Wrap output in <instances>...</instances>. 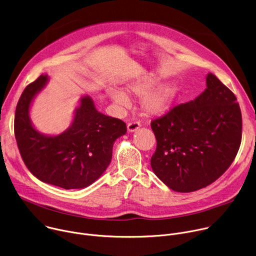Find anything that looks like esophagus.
Segmentation results:
<instances>
[{
  "mask_svg": "<svg viewBox=\"0 0 256 256\" xmlns=\"http://www.w3.org/2000/svg\"><path fill=\"white\" fill-rule=\"evenodd\" d=\"M140 124L138 122H130L128 124V130L130 132H136L140 128Z\"/></svg>",
  "mask_w": 256,
  "mask_h": 256,
  "instance_id": "34e87169",
  "label": "esophagus"
}]
</instances>
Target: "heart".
I'll return each instance as SVG.
<instances>
[{"label": "heart", "mask_w": 256, "mask_h": 256, "mask_svg": "<svg viewBox=\"0 0 256 256\" xmlns=\"http://www.w3.org/2000/svg\"><path fill=\"white\" fill-rule=\"evenodd\" d=\"M157 84L156 80H148L140 83H136L128 87V92L136 96H142L140 100V107L142 112L150 116H158L164 114L169 108L174 96L176 89L172 84H164L151 91ZM112 97L116 104L120 107H126L130 103L128 96L120 90L114 89L112 91Z\"/></svg>", "instance_id": "heart-1"}]
</instances>
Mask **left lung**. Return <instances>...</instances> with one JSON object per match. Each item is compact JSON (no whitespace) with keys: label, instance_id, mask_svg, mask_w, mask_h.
Wrapping results in <instances>:
<instances>
[{"label":"left lung","instance_id":"obj_1","mask_svg":"<svg viewBox=\"0 0 256 256\" xmlns=\"http://www.w3.org/2000/svg\"><path fill=\"white\" fill-rule=\"evenodd\" d=\"M157 140L151 166L172 190L192 192L222 176L242 138V116L234 93L212 72L194 100L176 105L151 122Z\"/></svg>","mask_w":256,"mask_h":256}]
</instances>
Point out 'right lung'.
Instances as JSON below:
<instances>
[{
    "label": "right lung",
    "mask_w": 256,
    "mask_h": 256,
    "mask_svg": "<svg viewBox=\"0 0 256 256\" xmlns=\"http://www.w3.org/2000/svg\"><path fill=\"white\" fill-rule=\"evenodd\" d=\"M48 76L30 83L17 103L14 132L28 170L40 181L64 190L84 188L106 170L116 140L126 132V124L97 112L91 97H82L72 126L50 136L36 130L29 118L32 99L46 84Z\"/></svg>",
    "instance_id": "add662e5"
}]
</instances>
